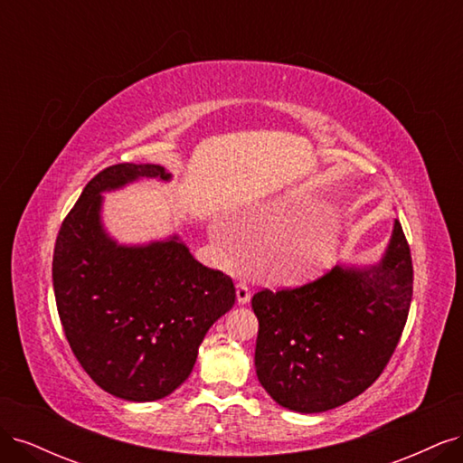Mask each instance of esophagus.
Returning <instances> with one entry per match:
<instances>
[{
    "label": "esophagus",
    "mask_w": 463,
    "mask_h": 463,
    "mask_svg": "<svg viewBox=\"0 0 463 463\" xmlns=\"http://www.w3.org/2000/svg\"><path fill=\"white\" fill-rule=\"evenodd\" d=\"M235 298H237V303H240V305H247L250 301V291H249L247 284H243V282L237 284Z\"/></svg>",
    "instance_id": "obj_1"
}]
</instances>
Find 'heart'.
Returning <instances> with one entry per match:
<instances>
[{
    "label": "heart",
    "mask_w": 463,
    "mask_h": 463,
    "mask_svg": "<svg viewBox=\"0 0 463 463\" xmlns=\"http://www.w3.org/2000/svg\"><path fill=\"white\" fill-rule=\"evenodd\" d=\"M213 235L218 243L230 241V233L220 226H214ZM334 255L335 240L332 233L320 222L311 220L301 223L278 243L274 262L289 282H305L325 272Z\"/></svg>",
    "instance_id": "heart-1"
}]
</instances>
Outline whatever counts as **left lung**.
<instances>
[{
	"label": "left lung",
	"instance_id": "8db88e82",
	"mask_svg": "<svg viewBox=\"0 0 463 463\" xmlns=\"http://www.w3.org/2000/svg\"><path fill=\"white\" fill-rule=\"evenodd\" d=\"M411 293L410 245L398 220L374 262L342 260L313 284L255 293L259 383L276 403L298 413L354 400L394 354Z\"/></svg>",
	"mask_w": 463,
	"mask_h": 463
}]
</instances>
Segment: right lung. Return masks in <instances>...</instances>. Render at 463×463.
<instances>
[{
    "label": "right lung",
    "instance_id": "1",
    "mask_svg": "<svg viewBox=\"0 0 463 463\" xmlns=\"http://www.w3.org/2000/svg\"><path fill=\"white\" fill-rule=\"evenodd\" d=\"M145 179L170 184L160 164H116L89 181L53 249V293L75 357L108 394L170 396L199 345L235 303L233 282L191 255L177 233L119 243L104 223V194Z\"/></svg>",
    "mask_w": 463,
    "mask_h": 463
}]
</instances>
